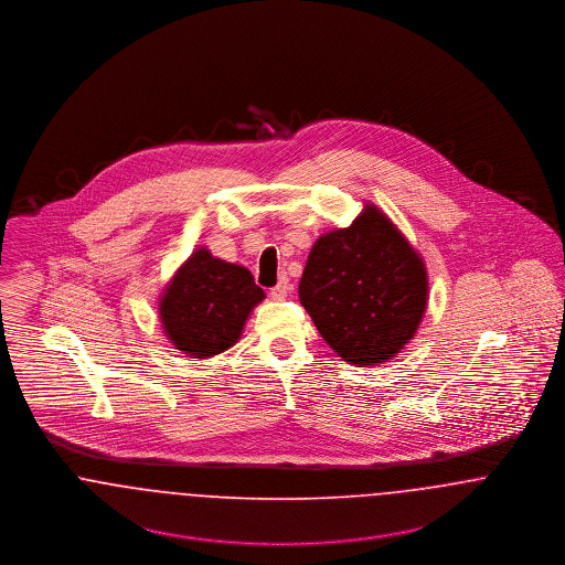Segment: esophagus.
<instances>
[{
    "label": "esophagus",
    "mask_w": 565,
    "mask_h": 565,
    "mask_svg": "<svg viewBox=\"0 0 565 565\" xmlns=\"http://www.w3.org/2000/svg\"><path fill=\"white\" fill-rule=\"evenodd\" d=\"M290 292H292V284H290L288 279H279V284H277V286H273L269 290V295L273 300H284V298H288Z\"/></svg>",
    "instance_id": "34e87169"
}]
</instances>
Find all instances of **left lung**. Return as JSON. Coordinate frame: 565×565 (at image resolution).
<instances>
[{"label":"left lung","instance_id":"obj_1","mask_svg":"<svg viewBox=\"0 0 565 565\" xmlns=\"http://www.w3.org/2000/svg\"><path fill=\"white\" fill-rule=\"evenodd\" d=\"M298 298L345 362L379 364L403 350L424 318L426 267L398 228L369 205L350 228L316 242Z\"/></svg>","mask_w":565,"mask_h":565}]
</instances>
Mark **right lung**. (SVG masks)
I'll return each instance as SVG.
<instances>
[{"instance_id":"add662e5","label":"right lung","mask_w":565,"mask_h":565,"mask_svg":"<svg viewBox=\"0 0 565 565\" xmlns=\"http://www.w3.org/2000/svg\"><path fill=\"white\" fill-rule=\"evenodd\" d=\"M265 298L252 273L196 249L161 300V320L178 350L212 358L237 343L254 305Z\"/></svg>"}]
</instances>
